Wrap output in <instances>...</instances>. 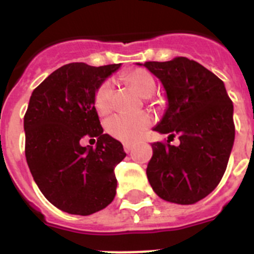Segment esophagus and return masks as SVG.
Instances as JSON below:
<instances>
[{"mask_svg":"<svg viewBox=\"0 0 254 254\" xmlns=\"http://www.w3.org/2000/svg\"><path fill=\"white\" fill-rule=\"evenodd\" d=\"M131 150H132L131 143H124V151H125V152L129 153Z\"/></svg>","mask_w":254,"mask_h":254,"instance_id":"34e87169","label":"esophagus"}]
</instances>
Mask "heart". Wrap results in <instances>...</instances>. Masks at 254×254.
Returning <instances> with one entry per match:
<instances>
[{"mask_svg": "<svg viewBox=\"0 0 254 254\" xmlns=\"http://www.w3.org/2000/svg\"><path fill=\"white\" fill-rule=\"evenodd\" d=\"M125 81L142 97H151L156 92V81L145 68H135L125 75ZM113 106V87L109 81L103 82L94 93V107L99 114H107ZM152 123L147 113L117 114L107 122V131L123 142H134L142 136Z\"/></svg>", "mask_w": 254, "mask_h": 254, "instance_id": "1", "label": "heart"}]
</instances>
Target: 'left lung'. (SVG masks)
<instances>
[{
  "label": "left lung",
  "mask_w": 254,
  "mask_h": 254,
  "mask_svg": "<svg viewBox=\"0 0 254 254\" xmlns=\"http://www.w3.org/2000/svg\"><path fill=\"white\" fill-rule=\"evenodd\" d=\"M162 82L168 108L153 130L170 134L152 143L148 182L160 198L194 204L209 195L221 181L235 140L234 104L224 82L194 60L178 56L165 63L147 61ZM178 136L180 145H170Z\"/></svg>",
  "instance_id": "left-lung-1"
}]
</instances>
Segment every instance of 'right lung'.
<instances>
[{
  "label": "right lung",
  "instance_id": "right-lung-1",
  "mask_svg": "<svg viewBox=\"0 0 254 254\" xmlns=\"http://www.w3.org/2000/svg\"><path fill=\"white\" fill-rule=\"evenodd\" d=\"M119 66L67 64L30 96L24 115L28 167L45 198L68 214L99 211L117 193L114 170L127 153L118 140L103 134L94 93ZM83 137L97 138L96 147L79 145Z\"/></svg>",
  "mask_w": 254,
  "mask_h": 254
}]
</instances>
